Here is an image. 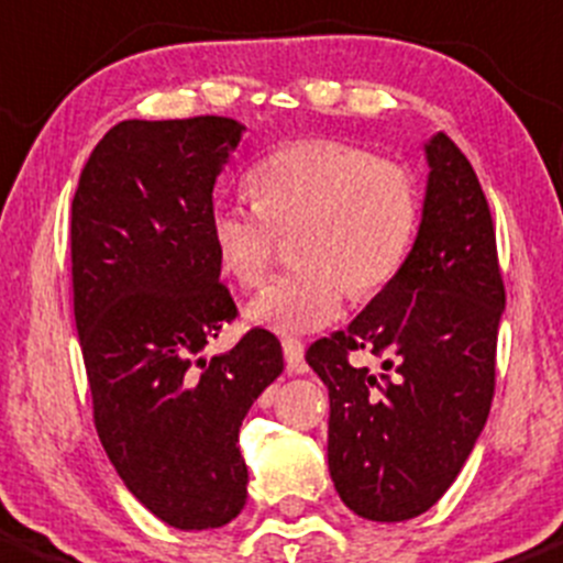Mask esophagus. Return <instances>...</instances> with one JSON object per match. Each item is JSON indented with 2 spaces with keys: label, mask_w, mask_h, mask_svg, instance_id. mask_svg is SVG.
<instances>
[{
  "label": "esophagus",
  "mask_w": 563,
  "mask_h": 563,
  "mask_svg": "<svg viewBox=\"0 0 563 563\" xmlns=\"http://www.w3.org/2000/svg\"><path fill=\"white\" fill-rule=\"evenodd\" d=\"M282 352H284V363L292 374H303L306 363H303V344L298 339H284L282 341Z\"/></svg>",
  "instance_id": "esophagus-1"
}]
</instances>
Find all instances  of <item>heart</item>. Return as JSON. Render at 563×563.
Here are the masks:
<instances>
[{
    "label": "heart",
    "instance_id": "1",
    "mask_svg": "<svg viewBox=\"0 0 563 563\" xmlns=\"http://www.w3.org/2000/svg\"><path fill=\"white\" fill-rule=\"evenodd\" d=\"M257 200L222 197L208 230L224 274L243 287L265 279L276 243L292 235V274L249 303L254 324L314 333L341 317L346 295H368L401 271L417 233V187L407 167L335 141L276 148L252 173Z\"/></svg>",
    "mask_w": 563,
    "mask_h": 563
}]
</instances>
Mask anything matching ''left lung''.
Masks as SVG:
<instances>
[{
    "label": "left lung",
    "instance_id": "obj_1",
    "mask_svg": "<svg viewBox=\"0 0 563 563\" xmlns=\"http://www.w3.org/2000/svg\"><path fill=\"white\" fill-rule=\"evenodd\" d=\"M420 228L401 271L306 363L328 387V466L341 501L376 523L431 509L455 483L494 401L504 314L488 200L461 148L437 132ZM352 349L387 375L349 366Z\"/></svg>",
    "mask_w": 563,
    "mask_h": 563
}]
</instances>
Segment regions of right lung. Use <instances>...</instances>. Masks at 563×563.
Here are the masks:
<instances>
[{"label": "right lung", "mask_w": 563, "mask_h": 563, "mask_svg": "<svg viewBox=\"0 0 563 563\" xmlns=\"http://www.w3.org/2000/svg\"><path fill=\"white\" fill-rule=\"evenodd\" d=\"M246 126L222 115L115 124L69 217L75 328L100 442L162 523L219 529L246 504L239 431L284 371L263 328L206 357L235 317L208 217Z\"/></svg>", "instance_id": "add662e5"}]
</instances>
